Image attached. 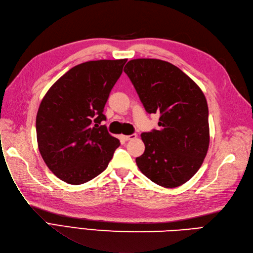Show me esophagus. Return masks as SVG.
Instances as JSON below:
<instances>
[{
	"instance_id": "1",
	"label": "esophagus",
	"mask_w": 253,
	"mask_h": 253,
	"mask_svg": "<svg viewBox=\"0 0 253 253\" xmlns=\"http://www.w3.org/2000/svg\"><path fill=\"white\" fill-rule=\"evenodd\" d=\"M137 135L134 133V134H130V135H122V138H123L124 141H129V140H133V138H135Z\"/></svg>"
}]
</instances>
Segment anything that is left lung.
Returning a JSON list of instances; mask_svg holds the SVG:
<instances>
[{
    "label": "left lung",
    "instance_id": "8db88e82",
    "mask_svg": "<svg viewBox=\"0 0 253 253\" xmlns=\"http://www.w3.org/2000/svg\"><path fill=\"white\" fill-rule=\"evenodd\" d=\"M124 72L145 110L160 113V129L141 134L136 165L149 180L174 188L197 173L209 147L208 105L201 88L174 65L157 59L129 61Z\"/></svg>",
    "mask_w": 253,
    "mask_h": 253
}]
</instances>
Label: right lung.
<instances>
[{
    "mask_svg": "<svg viewBox=\"0 0 253 253\" xmlns=\"http://www.w3.org/2000/svg\"><path fill=\"white\" fill-rule=\"evenodd\" d=\"M126 59L89 61L68 70L49 88L37 115L38 146L60 180L84 184L107 168L120 141L100 125Z\"/></svg>",
    "mask_w": 253,
    "mask_h": 253,
    "instance_id": "add662e5",
    "label": "right lung"
}]
</instances>
